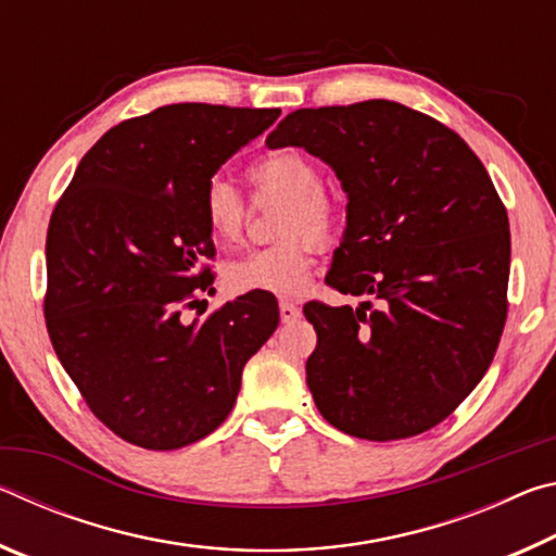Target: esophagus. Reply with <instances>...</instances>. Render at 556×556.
I'll list each match as a JSON object with an SVG mask.
<instances>
[{"mask_svg":"<svg viewBox=\"0 0 556 556\" xmlns=\"http://www.w3.org/2000/svg\"><path fill=\"white\" fill-rule=\"evenodd\" d=\"M279 316H281V321H285V324H291V321H296V318L301 316V308L294 304V301L281 299L279 301Z\"/></svg>","mask_w":556,"mask_h":556,"instance_id":"esophagus-1","label":"esophagus"}]
</instances>
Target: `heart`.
Listing matches in <instances>:
<instances>
[{"mask_svg":"<svg viewBox=\"0 0 556 556\" xmlns=\"http://www.w3.org/2000/svg\"><path fill=\"white\" fill-rule=\"evenodd\" d=\"M248 176L257 193L279 195L285 208L279 213V240L230 260L225 265V285L240 294L267 291V294L294 296L312 279L316 243L331 244L343 228L341 205L324 191L321 168L312 156L299 149H275L250 164ZM201 213L208 232L218 242L242 238L248 225V203L238 188L213 176L201 193Z\"/></svg>","mask_w":556,"mask_h":556,"instance_id":"b5f03b06","label":"heart"}]
</instances>
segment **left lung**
I'll list each match as a JSON object with an SVG mask.
<instances>
[{
	"mask_svg": "<svg viewBox=\"0 0 556 556\" xmlns=\"http://www.w3.org/2000/svg\"><path fill=\"white\" fill-rule=\"evenodd\" d=\"M269 149L321 156L348 193L326 285L363 304L308 301L306 384L326 421L368 441L417 437L476 388L507 318V211L454 129L392 100L296 110Z\"/></svg>",
	"mask_w": 556,
	"mask_h": 556,
	"instance_id": "left-lung-1",
	"label": "left lung"
}]
</instances>
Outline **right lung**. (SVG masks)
Wrapping results in <instances>:
<instances>
[{
	"label": "right lung",
	"mask_w": 556,
	"mask_h": 556,
	"mask_svg": "<svg viewBox=\"0 0 556 556\" xmlns=\"http://www.w3.org/2000/svg\"><path fill=\"white\" fill-rule=\"evenodd\" d=\"M279 110L181 102L108 129L80 159L46 235L43 316L90 412L127 444L172 451L218 429L244 363L275 333L269 296L203 321L215 248L203 186Z\"/></svg>",
	"instance_id": "add662e5"
}]
</instances>
